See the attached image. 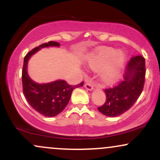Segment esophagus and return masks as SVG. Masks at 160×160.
Masks as SVG:
<instances>
[{
	"instance_id": "obj_1",
	"label": "esophagus",
	"mask_w": 160,
	"mask_h": 160,
	"mask_svg": "<svg viewBox=\"0 0 160 160\" xmlns=\"http://www.w3.org/2000/svg\"><path fill=\"white\" fill-rule=\"evenodd\" d=\"M85 88L87 90L89 91H92L94 89V86H92V84L89 83V82H87V83L85 84Z\"/></svg>"
}]
</instances>
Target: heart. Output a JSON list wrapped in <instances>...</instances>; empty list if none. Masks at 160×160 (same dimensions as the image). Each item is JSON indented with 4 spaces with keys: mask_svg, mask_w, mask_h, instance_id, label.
Masks as SVG:
<instances>
[{
    "mask_svg": "<svg viewBox=\"0 0 160 160\" xmlns=\"http://www.w3.org/2000/svg\"><path fill=\"white\" fill-rule=\"evenodd\" d=\"M126 61L122 50L104 47L92 53L86 59V66L92 71H99V79L104 84H112L120 79Z\"/></svg>",
    "mask_w": 160,
    "mask_h": 160,
    "instance_id": "1",
    "label": "heart"
}]
</instances>
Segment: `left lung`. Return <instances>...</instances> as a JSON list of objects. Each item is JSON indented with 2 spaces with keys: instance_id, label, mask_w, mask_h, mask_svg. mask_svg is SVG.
<instances>
[{
  "instance_id": "1",
  "label": "left lung",
  "mask_w": 160,
  "mask_h": 160,
  "mask_svg": "<svg viewBox=\"0 0 160 160\" xmlns=\"http://www.w3.org/2000/svg\"><path fill=\"white\" fill-rule=\"evenodd\" d=\"M145 79V59L134 56L128 62L124 80L117 86L106 89V102L98 110L107 117H114L127 111L135 104L143 90Z\"/></svg>"
}]
</instances>
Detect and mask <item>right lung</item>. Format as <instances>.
<instances>
[{"mask_svg": "<svg viewBox=\"0 0 160 160\" xmlns=\"http://www.w3.org/2000/svg\"><path fill=\"white\" fill-rule=\"evenodd\" d=\"M59 47L58 42L49 41L33 49L24 58L22 69L23 92L32 107L45 117H52L59 114L68 104L71 93L75 88L82 86L83 82L77 86H70L63 80H57L47 83L34 82L28 74V60L40 49L46 47Z\"/></svg>", "mask_w": 160, "mask_h": 160, "instance_id": "right-lung-1", "label": "right lung"}]
</instances>
